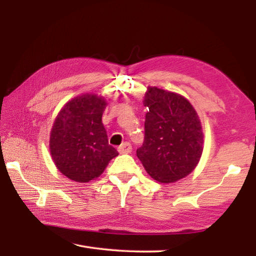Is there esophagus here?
<instances>
[{
	"label": "esophagus",
	"instance_id": "1",
	"mask_svg": "<svg viewBox=\"0 0 256 256\" xmlns=\"http://www.w3.org/2000/svg\"><path fill=\"white\" fill-rule=\"evenodd\" d=\"M118 150L120 153H121V154H128V153H131V150H132V145H131V143L125 142V143H123L121 146H118Z\"/></svg>",
	"mask_w": 256,
	"mask_h": 256
}]
</instances>
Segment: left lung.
Masks as SVG:
<instances>
[{"label": "left lung", "mask_w": 256, "mask_h": 256, "mask_svg": "<svg viewBox=\"0 0 256 256\" xmlns=\"http://www.w3.org/2000/svg\"><path fill=\"white\" fill-rule=\"evenodd\" d=\"M144 143L136 150L145 170L164 184L186 177L202 154L204 133L197 112L175 92L148 86L144 96Z\"/></svg>", "instance_id": "8db88e82"}]
</instances>
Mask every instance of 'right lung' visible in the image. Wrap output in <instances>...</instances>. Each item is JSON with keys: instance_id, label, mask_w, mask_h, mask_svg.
Here are the masks:
<instances>
[{"instance_id": "1", "label": "right lung", "mask_w": 256, "mask_h": 256, "mask_svg": "<svg viewBox=\"0 0 256 256\" xmlns=\"http://www.w3.org/2000/svg\"><path fill=\"white\" fill-rule=\"evenodd\" d=\"M106 106L102 96H76L58 113L50 132L52 160L62 175L78 182L99 177L118 150L108 145L102 124Z\"/></svg>"}]
</instances>
